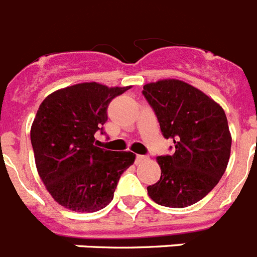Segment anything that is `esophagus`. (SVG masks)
<instances>
[{"label":"esophagus","instance_id":"1","mask_svg":"<svg viewBox=\"0 0 257 257\" xmlns=\"http://www.w3.org/2000/svg\"><path fill=\"white\" fill-rule=\"evenodd\" d=\"M136 162H142V161H144L145 158H147V156H143V154H136Z\"/></svg>","mask_w":257,"mask_h":257}]
</instances>
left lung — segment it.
Returning <instances> with one entry per match:
<instances>
[{
	"instance_id": "obj_1",
	"label": "left lung",
	"mask_w": 257,
	"mask_h": 257,
	"mask_svg": "<svg viewBox=\"0 0 257 257\" xmlns=\"http://www.w3.org/2000/svg\"><path fill=\"white\" fill-rule=\"evenodd\" d=\"M143 95L174 142L171 156L157 158L161 178L149 185L156 203L183 208L206 197L221 179L230 157L231 136L224 109L188 83L162 79L148 83Z\"/></svg>"
}]
</instances>
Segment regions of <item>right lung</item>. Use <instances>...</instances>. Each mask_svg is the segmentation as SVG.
I'll return each mask as SVG.
<instances>
[{
  "label": "right lung",
  "mask_w": 257,
  "mask_h": 257,
  "mask_svg": "<svg viewBox=\"0 0 257 257\" xmlns=\"http://www.w3.org/2000/svg\"><path fill=\"white\" fill-rule=\"evenodd\" d=\"M128 88L78 83L52 92L38 108L31 128L38 175L68 210L95 212L108 206L135 161L131 152L106 151L95 142V133L104 134L109 103Z\"/></svg>",
  "instance_id": "right-lung-1"
}]
</instances>
